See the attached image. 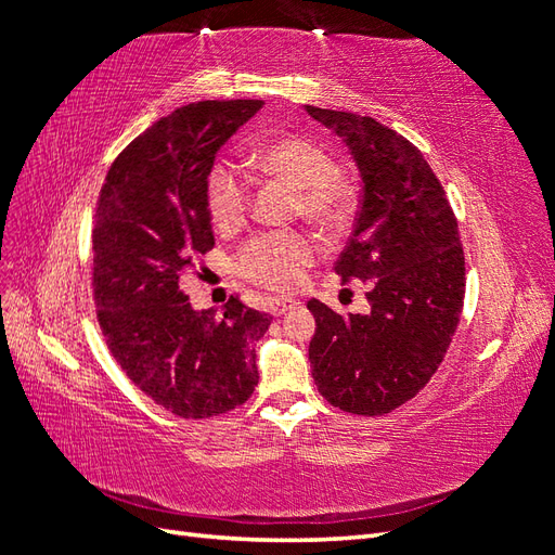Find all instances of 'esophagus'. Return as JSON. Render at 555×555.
I'll use <instances>...</instances> for the list:
<instances>
[{
	"instance_id": "34e87169",
	"label": "esophagus",
	"mask_w": 555,
	"mask_h": 555,
	"mask_svg": "<svg viewBox=\"0 0 555 555\" xmlns=\"http://www.w3.org/2000/svg\"><path fill=\"white\" fill-rule=\"evenodd\" d=\"M296 306H298L296 298H273L271 300V312L275 317H282V314H287L289 310H294Z\"/></svg>"
}]
</instances>
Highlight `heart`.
Returning <instances> with one entry per match:
<instances>
[{
	"label": "heart",
	"instance_id": "b5f03b06",
	"mask_svg": "<svg viewBox=\"0 0 555 555\" xmlns=\"http://www.w3.org/2000/svg\"><path fill=\"white\" fill-rule=\"evenodd\" d=\"M249 164L263 176L280 178L296 190L298 210L317 224L338 222L347 210V188L333 173L324 147L304 139L284 137L257 145ZM208 208L217 227H238L249 208V176L233 162H217L206 180ZM314 259V243L300 231H271L251 238L238 255L241 273L268 289H292Z\"/></svg>",
	"mask_w": 555,
	"mask_h": 555
}]
</instances>
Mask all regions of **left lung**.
<instances>
[{
    "mask_svg": "<svg viewBox=\"0 0 555 555\" xmlns=\"http://www.w3.org/2000/svg\"><path fill=\"white\" fill-rule=\"evenodd\" d=\"M354 157L363 194L333 271L371 284L365 314L312 298V379L333 408L379 416L424 389L459 326L465 257L459 222L424 155L373 117L306 106Z\"/></svg>",
    "mask_w": 555,
    "mask_h": 555,
    "instance_id": "obj_1",
    "label": "left lung"
}]
</instances>
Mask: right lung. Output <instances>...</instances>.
Instances as JSON below:
<instances>
[{"instance_id": "1", "label": "right lung", "mask_w": 555, "mask_h": 555, "mask_svg": "<svg viewBox=\"0 0 555 555\" xmlns=\"http://www.w3.org/2000/svg\"><path fill=\"white\" fill-rule=\"evenodd\" d=\"M263 102H196L147 127L111 164L92 229V287L113 359L182 418L224 414L259 382L255 343L271 314L229 298L194 310L180 273L215 245L206 180L220 147Z\"/></svg>"}]
</instances>
